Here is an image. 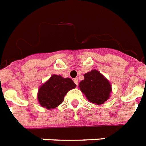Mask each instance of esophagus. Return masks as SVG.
Listing matches in <instances>:
<instances>
[{"label": "esophagus", "mask_w": 146, "mask_h": 146, "mask_svg": "<svg viewBox=\"0 0 146 146\" xmlns=\"http://www.w3.org/2000/svg\"><path fill=\"white\" fill-rule=\"evenodd\" d=\"M73 82L75 83L76 85L78 86V83H79V81H78V79H77V78H75V79L73 80Z\"/></svg>", "instance_id": "obj_1"}]
</instances>
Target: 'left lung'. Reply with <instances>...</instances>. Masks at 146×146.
Masks as SVG:
<instances>
[{
	"label": "left lung",
	"mask_w": 146,
	"mask_h": 146,
	"mask_svg": "<svg viewBox=\"0 0 146 146\" xmlns=\"http://www.w3.org/2000/svg\"><path fill=\"white\" fill-rule=\"evenodd\" d=\"M80 88L90 103L97 105L105 103L112 91L109 81L96 70L84 74V80L80 83Z\"/></svg>",
	"instance_id": "obj_1"
}]
</instances>
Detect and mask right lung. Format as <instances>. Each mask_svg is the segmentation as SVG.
Segmentation results:
<instances>
[{
    "label": "right lung",
    "mask_w": 146,
    "mask_h": 146,
    "mask_svg": "<svg viewBox=\"0 0 146 146\" xmlns=\"http://www.w3.org/2000/svg\"><path fill=\"white\" fill-rule=\"evenodd\" d=\"M76 86L75 83L70 78L53 75L39 89V103L43 107L49 110L54 109L63 103L67 92Z\"/></svg>",
    "instance_id": "right-lung-1"
}]
</instances>
